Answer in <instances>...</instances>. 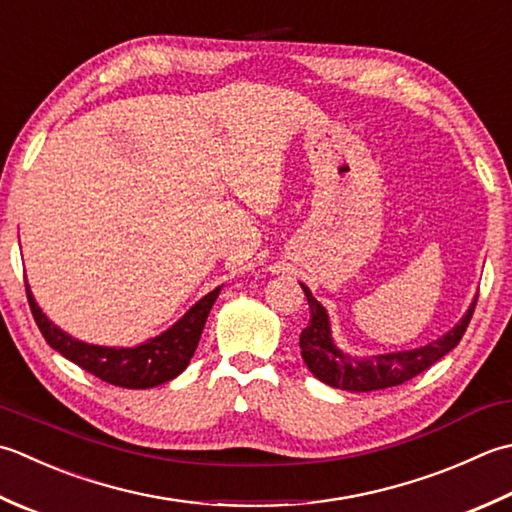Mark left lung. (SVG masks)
<instances>
[{
	"label": "left lung",
	"instance_id": "8db88e82",
	"mask_svg": "<svg viewBox=\"0 0 512 512\" xmlns=\"http://www.w3.org/2000/svg\"><path fill=\"white\" fill-rule=\"evenodd\" d=\"M299 286H302L310 308V322L302 330V335H299V348H302L304 362L319 382L339 390H350V393H370V390L399 386L417 377L419 373H424L426 368L439 362L459 344L477 304L475 299L468 306L466 315L448 333L422 348L397 350V353L373 357H353L350 353H344L342 348H337L326 308L317 302L306 284Z\"/></svg>",
	"mask_w": 512,
	"mask_h": 512
}]
</instances>
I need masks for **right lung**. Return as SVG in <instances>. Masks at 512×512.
I'll use <instances>...</instances> for the list:
<instances>
[{"instance_id":"right-lung-1","label":"right lung","mask_w":512,"mask_h":512,"mask_svg":"<svg viewBox=\"0 0 512 512\" xmlns=\"http://www.w3.org/2000/svg\"><path fill=\"white\" fill-rule=\"evenodd\" d=\"M219 290H222V286L210 290L208 295L199 299L195 306H190L162 335L146 339L144 344L133 348H115L86 344L82 339L64 333L62 328L50 322L42 313L33 293H30V286L26 284L30 310H33L35 322L39 330H42L48 346L55 348L59 355H64L79 368L88 370L90 375L99 377L102 382L122 388H153L184 373L190 364V357L195 355L199 337H202L204 324L210 308H213L215 299L219 297Z\"/></svg>"}]
</instances>
